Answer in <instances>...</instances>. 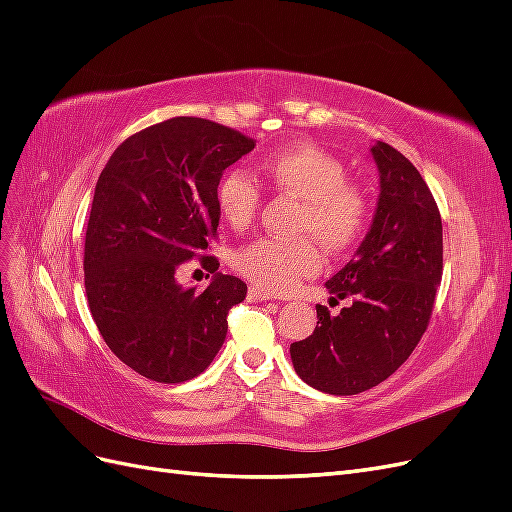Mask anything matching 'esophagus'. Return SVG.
<instances>
[{
  "instance_id": "1",
  "label": "esophagus",
  "mask_w": 512,
  "mask_h": 512,
  "mask_svg": "<svg viewBox=\"0 0 512 512\" xmlns=\"http://www.w3.org/2000/svg\"><path fill=\"white\" fill-rule=\"evenodd\" d=\"M247 299H250V301H273V299H277V294H273L265 288L250 286V290H247Z\"/></svg>"
}]
</instances>
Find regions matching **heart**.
<instances>
[{"label":"heart","mask_w":512,"mask_h":512,"mask_svg":"<svg viewBox=\"0 0 512 512\" xmlns=\"http://www.w3.org/2000/svg\"><path fill=\"white\" fill-rule=\"evenodd\" d=\"M301 200L292 241L260 237L232 254V267L258 288L292 290L322 267V252H348L359 243L369 220V203L359 185L348 181L346 164L316 145L299 143L271 153L254 166L252 177L230 170L218 183L215 205L232 230L250 228L260 209V188Z\"/></svg>","instance_id":"heart-1"}]
</instances>
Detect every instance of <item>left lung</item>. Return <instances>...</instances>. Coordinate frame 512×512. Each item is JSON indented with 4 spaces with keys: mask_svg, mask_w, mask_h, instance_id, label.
<instances>
[{
    "mask_svg": "<svg viewBox=\"0 0 512 512\" xmlns=\"http://www.w3.org/2000/svg\"><path fill=\"white\" fill-rule=\"evenodd\" d=\"M380 198L359 252L327 288L350 299L333 316L316 305L314 333L290 344L301 380L331 395H356L389 378L421 342L442 280V218L412 162L389 143L371 147ZM339 303V301H337Z\"/></svg>",
    "mask_w": 512,
    "mask_h": 512,
    "instance_id": "obj_1",
    "label": "left lung"
}]
</instances>
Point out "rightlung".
Returning a JSON list of instances; mask_svg holds the SVG:
<instances>
[{
	"mask_svg": "<svg viewBox=\"0 0 512 512\" xmlns=\"http://www.w3.org/2000/svg\"><path fill=\"white\" fill-rule=\"evenodd\" d=\"M254 145L222 123L173 117L126 138L100 173L85 232V292L106 346L136 374L192 380L222 348L245 282L216 273L198 291L179 287L174 273L192 257L218 271L220 260L207 254L220 224L215 192Z\"/></svg>",
	"mask_w": 512,
	"mask_h": 512,
	"instance_id": "add662e5",
	"label": "right lung"
}]
</instances>
